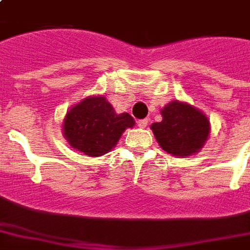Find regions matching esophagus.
Returning a JSON list of instances; mask_svg holds the SVG:
<instances>
[{
    "instance_id": "1",
    "label": "esophagus",
    "mask_w": 250,
    "mask_h": 250,
    "mask_svg": "<svg viewBox=\"0 0 250 250\" xmlns=\"http://www.w3.org/2000/svg\"><path fill=\"white\" fill-rule=\"evenodd\" d=\"M148 123H149L148 119H140V121L137 122V125H139L140 128H145V127L148 125Z\"/></svg>"
}]
</instances>
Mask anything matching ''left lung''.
<instances>
[{
  "label": "left lung",
  "instance_id": "obj_1",
  "mask_svg": "<svg viewBox=\"0 0 250 250\" xmlns=\"http://www.w3.org/2000/svg\"><path fill=\"white\" fill-rule=\"evenodd\" d=\"M161 114L162 121L153 123L150 128L165 152L187 157L201 150L210 133V122L201 110L174 100Z\"/></svg>",
  "mask_w": 250,
  "mask_h": 250
}]
</instances>
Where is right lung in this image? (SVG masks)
<instances>
[{"mask_svg":"<svg viewBox=\"0 0 250 250\" xmlns=\"http://www.w3.org/2000/svg\"><path fill=\"white\" fill-rule=\"evenodd\" d=\"M133 125V118L127 113H115L104 96H89L67 111L63 136L75 150L98 157L110 152L125 128Z\"/></svg>","mask_w":250,"mask_h":250,"instance_id":"add662e5","label":"right lung"}]
</instances>
